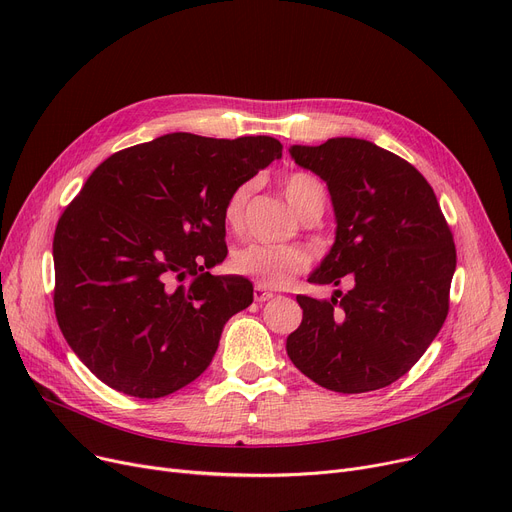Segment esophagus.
Here are the masks:
<instances>
[{
    "label": "esophagus",
    "mask_w": 512,
    "mask_h": 512,
    "mask_svg": "<svg viewBox=\"0 0 512 512\" xmlns=\"http://www.w3.org/2000/svg\"><path fill=\"white\" fill-rule=\"evenodd\" d=\"M253 297H255V301L265 303V301L274 299V292H272V290H265L263 286H255V290H253Z\"/></svg>",
    "instance_id": "34e87169"
}]
</instances>
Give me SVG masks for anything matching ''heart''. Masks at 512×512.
Masks as SVG:
<instances>
[{
    "mask_svg": "<svg viewBox=\"0 0 512 512\" xmlns=\"http://www.w3.org/2000/svg\"><path fill=\"white\" fill-rule=\"evenodd\" d=\"M284 197L297 211L301 218L307 213H319L326 207V186L319 178L294 172L284 178ZM251 195V184H240L230 193L224 205V222L228 228L236 230L242 224L245 215V205ZM230 267L234 274L247 276L263 288H280L286 286L292 276L301 274L307 267V257L299 249H284V247H267V245H247L238 249Z\"/></svg>",
    "mask_w": 512,
    "mask_h": 512,
    "instance_id": "obj_1",
    "label": "heart"
}]
</instances>
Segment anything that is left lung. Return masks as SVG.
<instances>
[{"label":"left lung","mask_w":512,"mask_h":512,"mask_svg":"<svg viewBox=\"0 0 512 512\" xmlns=\"http://www.w3.org/2000/svg\"><path fill=\"white\" fill-rule=\"evenodd\" d=\"M288 151L328 184L336 215L334 245L309 282L348 280L351 290L328 301L299 294L303 321L286 353L321 388H386L421 359L448 315L456 249L434 188L409 161L363 139Z\"/></svg>","instance_id":"1"}]
</instances>
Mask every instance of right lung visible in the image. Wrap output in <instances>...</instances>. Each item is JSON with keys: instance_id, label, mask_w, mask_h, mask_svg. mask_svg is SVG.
Here are the masks:
<instances>
[{"instance_id": "right-lung-1", "label": "right lung", "mask_w": 512, "mask_h": 512, "mask_svg": "<svg viewBox=\"0 0 512 512\" xmlns=\"http://www.w3.org/2000/svg\"><path fill=\"white\" fill-rule=\"evenodd\" d=\"M282 157L272 137L172 132L107 157L53 236L60 330L110 388L168 396L209 367L226 321L253 303L242 276H211L224 205Z\"/></svg>"}]
</instances>
